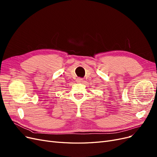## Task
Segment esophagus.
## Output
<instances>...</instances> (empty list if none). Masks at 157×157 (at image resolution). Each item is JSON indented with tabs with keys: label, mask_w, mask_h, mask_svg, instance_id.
Returning <instances> with one entry per match:
<instances>
[{
	"label": "esophagus",
	"mask_w": 157,
	"mask_h": 157,
	"mask_svg": "<svg viewBox=\"0 0 157 157\" xmlns=\"http://www.w3.org/2000/svg\"><path fill=\"white\" fill-rule=\"evenodd\" d=\"M82 81H83V79L81 78H78L77 79V82H82Z\"/></svg>",
	"instance_id": "esophagus-1"
}]
</instances>
